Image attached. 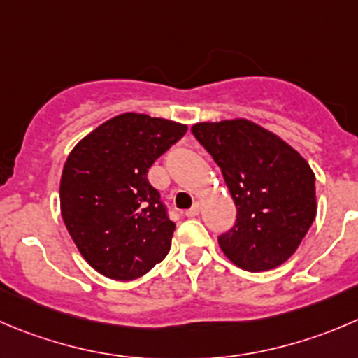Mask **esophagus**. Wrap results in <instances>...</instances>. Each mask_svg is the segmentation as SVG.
Returning <instances> with one entry per match:
<instances>
[{"instance_id":"obj_1","label":"esophagus","mask_w":358,"mask_h":358,"mask_svg":"<svg viewBox=\"0 0 358 358\" xmlns=\"http://www.w3.org/2000/svg\"><path fill=\"white\" fill-rule=\"evenodd\" d=\"M199 210H201V206H199V203H194V206L192 208H189V210L185 211V215L187 217H197V215H199Z\"/></svg>"}]
</instances>
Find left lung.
<instances>
[{
	"label": "left lung",
	"mask_w": 358,
	"mask_h": 358,
	"mask_svg": "<svg viewBox=\"0 0 358 358\" xmlns=\"http://www.w3.org/2000/svg\"><path fill=\"white\" fill-rule=\"evenodd\" d=\"M236 204V224L218 245L241 269L269 271L301 245L317 215L315 175L282 138L246 119L192 126Z\"/></svg>",
	"instance_id": "8db88e82"
}]
</instances>
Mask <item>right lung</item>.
I'll return each mask as SVG.
<instances>
[{
    "label": "right lung",
    "instance_id": "add662e5",
    "mask_svg": "<svg viewBox=\"0 0 358 358\" xmlns=\"http://www.w3.org/2000/svg\"><path fill=\"white\" fill-rule=\"evenodd\" d=\"M185 133L183 124L124 113L87 134L66 159L62 220L83 259L106 278H140L168 255L175 222L147 173Z\"/></svg>",
    "mask_w": 358,
    "mask_h": 358
}]
</instances>
